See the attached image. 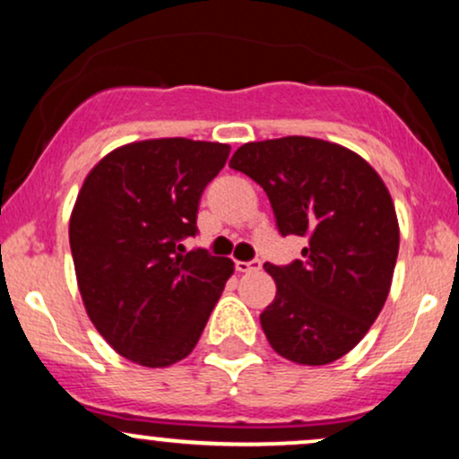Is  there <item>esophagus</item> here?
I'll return each instance as SVG.
<instances>
[{"instance_id":"1","label":"esophagus","mask_w":459,"mask_h":459,"mask_svg":"<svg viewBox=\"0 0 459 459\" xmlns=\"http://www.w3.org/2000/svg\"><path fill=\"white\" fill-rule=\"evenodd\" d=\"M235 270L241 272V273L256 272V270H261V261L259 259H255V261H237L235 263Z\"/></svg>"}]
</instances>
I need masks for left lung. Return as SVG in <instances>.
Instances as JSON below:
<instances>
[{"instance_id":"left-lung-1","label":"left lung","mask_w":459,"mask_h":459,"mask_svg":"<svg viewBox=\"0 0 459 459\" xmlns=\"http://www.w3.org/2000/svg\"><path fill=\"white\" fill-rule=\"evenodd\" d=\"M263 187L278 233L307 239L302 259L265 263L276 298L267 341L298 365H328L360 343L391 291L399 224L386 186L345 146L289 135L247 142L229 163Z\"/></svg>"}]
</instances>
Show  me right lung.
Here are the masks:
<instances>
[{
    "label": "right lung",
    "instance_id": "add662e5",
    "mask_svg": "<svg viewBox=\"0 0 459 459\" xmlns=\"http://www.w3.org/2000/svg\"><path fill=\"white\" fill-rule=\"evenodd\" d=\"M230 146L144 140L105 155L73 207L68 239L94 328L120 356L170 367L198 343L233 261L181 244Z\"/></svg>",
    "mask_w": 459,
    "mask_h": 459
}]
</instances>
